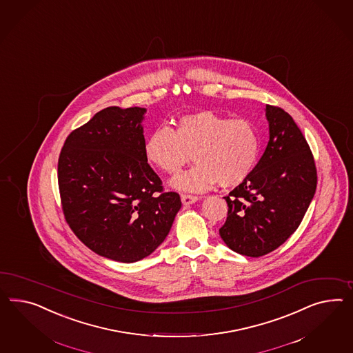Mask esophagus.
<instances>
[{"mask_svg": "<svg viewBox=\"0 0 353 353\" xmlns=\"http://www.w3.org/2000/svg\"><path fill=\"white\" fill-rule=\"evenodd\" d=\"M199 198L195 195H189V194H181V201L185 205H190L192 203L198 201Z\"/></svg>", "mask_w": 353, "mask_h": 353, "instance_id": "1", "label": "esophagus"}]
</instances>
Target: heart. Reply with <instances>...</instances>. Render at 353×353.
I'll use <instances>...</instances> for the list:
<instances>
[{
  "label": "heart",
  "instance_id": "heart-1",
  "mask_svg": "<svg viewBox=\"0 0 353 353\" xmlns=\"http://www.w3.org/2000/svg\"><path fill=\"white\" fill-rule=\"evenodd\" d=\"M177 128L161 124L146 139L145 154L167 173H177L190 162L189 171L172 179V188L181 191L210 190L236 186L253 171L259 152L256 125L248 119L198 110L179 117Z\"/></svg>",
  "mask_w": 353,
  "mask_h": 353
}]
</instances>
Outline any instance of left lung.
<instances>
[{
    "label": "left lung",
    "mask_w": 353,
    "mask_h": 353,
    "mask_svg": "<svg viewBox=\"0 0 353 353\" xmlns=\"http://www.w3.org/2000/svg\"><path fill=\"white\" fill-rule=\"evenodd\" d=\"M270 140L248 177L225 196L229 210L219 235L239 254L261 257L298 229L314 198V155L293 118L266 105Z\"/></svg>",
    "instance_id": "obj_1"
}]
</instances>
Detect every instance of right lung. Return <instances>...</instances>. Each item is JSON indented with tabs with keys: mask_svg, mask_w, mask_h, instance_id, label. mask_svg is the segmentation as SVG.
I'll list each match as a JSON object with an SVG mask.
<instances>
[{
	"mask_svg": "<svg viewBox=\"0 0 353 353\" xmlns=\"http://www.w3.org/2000/svg\"><path fill=\"white\" fill-rule=\"evenodd\" d=\"M145 108L109 106L68 136L57 162L69 228L99 256L132 263L168 235L181 199L145 154Z\"/></svg>",
	"mask_w": 353,
	"mask_h": 353,
	"instance_id": "right-lung-1",
	"label": "right lung"
}]
</instances>
